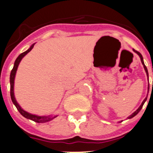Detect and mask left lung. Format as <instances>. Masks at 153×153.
I'll list each match as a JSON object with an SVG mask.
<instances>
[{
  "mask_svg": "<svg viewBox=\"0 0 153 153\" xmlns=\"http://www.w3.org/2000/svg\"><path fill=\"white\" fill-rule=\"evenodd\" d=\"M133 51H134V52L136 53V54H138V56H139V57H140V60H141V63H142V64H143V68H144L145 71H146V75H147V78H148V81H149V74H148V70H147V68H146V66H145V64H144V62H143V57H142L141 54H140V52H138V51H136V50H134V49H133ZM149 84H148V93H149ZM147 96H148V94H147ZM146 99H147V96H146V97L145 98V99H144V100H143V102H142L141 105H140V107H139V108H137V109L136 110V111H134V112L132 114H131V115H130L129 117H127V118H128V119H131V118L134 117V116H136V115H137V114H138L139 112H140V110H141L142 107H143V104L145 103V102H146ZM121 122H122V121H121Z\"/></svg>",
  "mask_w": 153,
  "mask_h": 153,
  "instance_id": "obj_1",
  "label": "left lung"
}]
</instances>
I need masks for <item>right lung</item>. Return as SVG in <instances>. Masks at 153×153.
<instances>
[{
	"mask_svg": "<svg viewBox=\"0 0 153 153\" xmlns=\"http://www.w3.org/2000/svg\"><path fill=\"white\" fill-rule=\"evenodd\" d=\"M34 45L35 43L33 44L25 52L22 53L21 54H19V57L16 58V61L14 63V66H13V69L11 71V73H10V96H11V99L13 103L14 104L15 106L16 107L18 111H19L21 114H22V116L24 117L27 118V119L31 120L34 121L36 123H46L48 122V121L52 120L53 119H54L55 117H57L58 115H54V116H38V115H35V114H30V113L27 112L25 111V110H23L22 108V107L19 105V104L18 103L17 101H16V98H15V95H14V82H15V77H16V71L18 69V66H19V63H20L21 60H22L24 57L27 54L28 52L31 51L33 48Z\"/></svg>",
	"mask_w": 153,
	"mask_h": 153,
	"instance_id": "1",
	"label": "right lung"
}]
</instances>
